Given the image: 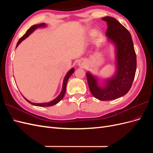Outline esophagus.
<instances>
[{"mask_svg":"<svg viewBox=\"0 0 153 153\" xmlns=\"http://www.w3.org/2000/svg\"><path fill=\"white\" fill-rule=\"evenodd\" d=\"M78 65L80 67H82V66H83V65H82V62H78Z\"/></svg>","mask_w":153,"mask_h":153,"instance_id":"obj_1","label":"esophagus"}]
</instances>
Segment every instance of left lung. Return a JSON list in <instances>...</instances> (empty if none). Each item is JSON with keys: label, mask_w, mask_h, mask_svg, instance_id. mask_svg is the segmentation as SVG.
<instances>
[{"label": "left lung", "mask_w": 153, "mask_h": 153, "mask_svg": "<svg viewBox=\"0 0 153 153\" xmlns=\"http://www.w3.org/2000/svg\"><path fill=\"white\" fill-rule=\"evenodd\" d=\"M108 25L107 40L115 47V71L114 75L100 83L97 76L86 73L89 90L96 99L113 100L126 94L130 89L137 69V58L131 36L115 18H102Z\"/></svg>", "instance_id": "obj_1"}]
</instances>
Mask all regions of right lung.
<instances>
[{
    "instance_id": "1",
    "label": "right lung",
    "mask_w": 153,
    "mask_h": 153,
    "mask_svg": "<svg viewBox=\"0 0 153 153\" xmlns=\"http://www.w3.org/2000/svg\"><path fill=\"white\" fill-rule=\"evenodd\" d=\"M45 27H47V24H45V23H41V24H38V25H32V27H30V28L27 30L26 33L23 36L22 38L19 39V41H18V42L17 43V45H16V48H17V47L18 45H19L22 41H24V39H25L27 37H28L30 34H32V32H33L36 29H38V28H45ZM74 71H75V69H74L73 68H71L70 70H69L67 74L66 75L65 77H64V80H63V84H62V90H61V93L59 94V95L56 98H55L54 100H53L52 101H50V102H47V103H32L31 102V101H29L28 100H27L24 96H23L24 98H25V100L27 101V102H29V103H30L31 105H34V106H53L55 104L58 103L60 101H61L62 98L64 96V94H65V92H66V85H67V82H68V80H69V77H70L71 76L72 74L74 73Z\"/></svg>"
}]
</instances>
